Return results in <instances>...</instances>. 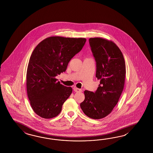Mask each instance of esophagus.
<instances>
[{"label":"esophagus","instance_id":"obj_1","mask_svg":"<svg viewBox=\"0 0 153 153\" xmlns=\"http://www.w3.org/2000/svg\"><path fill=\"white\" fill-rule=\"evenodd\" d=\"M74 91L75 92H82V89L74 87Z\"/></svg>","mask_w":153,"mask_h":153}]
</instances>
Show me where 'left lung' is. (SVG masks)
Segmentation results:
<instances>
[{
    "label": "left lung",
    "instance_id": "8db88e82",
    "mask_svg": "<svg viewBox=\"0 0 153 153\" xmlns=\"http://www.w3.org/2000/svg\"><path fill=\"white\" fill-rule=\"evenodd\" d=\"M89 42L100 84L94 93L84 91L85 99L80 105L88 117L99 120L110 114L118 103L125 85L126 65L121 51L113 41L95 37Z\"/></svg>",
    "mask_w": 153,
    "mask_h": 153
}]
</instances>
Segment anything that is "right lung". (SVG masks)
Segmentation results:
<instances>
[{
  "label": "right lung",
  "mask_w": 153,
  "mask_h": 153,
  "mask_svg": "<svg viewBox=\"0 0 153 153\" xmlns=\"http://www.w3.org/2000/svg\"><path fill=\"white\" fill-rule=\"evenodd\" d=\"M86 40L49 37L32 53L27 70V92L32 108L41 117L53 118L60 113L73 90L57 82L55 77L65 71L69 62L80 51Z\"/></svg>",
  "instance_id": "add662e5"
}]
</instances>
